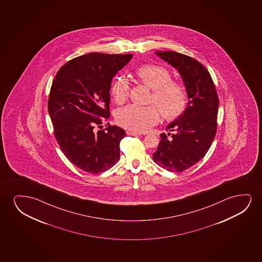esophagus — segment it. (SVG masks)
<instances>
[{
    "label": "esophagus",
    "instance_id": "esophagus-1",
    "mask_svg": "<svg viewBox=\"0 0 262 262\" xmlns=\"http://www.w3.org/2000/svg\"><path fill=\"white\" fill-rule=\"evenodd\" d=\"M126 134L130 135V136H140V135H141L140 133H136V132H133V130H127Z\"/></svg>",
    "mask_w": 262,
    "mask_h": 262
}]
</instances>
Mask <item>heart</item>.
I'll return each mask as SVG.
<instances>
[{
  "label": "heart",
  "mask_w": 262,
  "mask_h": 262,
  "mask_svg": "<svg viewBox=\"0 0 262 262\" xmlns=\"http://www.w3.org/2000/svg\"><path fill=\"white\" fill-rule=\"evenodd\" d=\"M138 79L153 90L151 102L155 104L139 106L129 104L120 109L115 118L120 125L134 132H144L158 123L160 111L164 118L176 120L185 111L188 94L183 84L171 80V73L159 65L147 64L137 70ZM129 86L123 76H119L112 84L111 92L115 102L122 104L129 97Z\"/></svg>",
  "instance_id": "obj_1"
}]
</instances>
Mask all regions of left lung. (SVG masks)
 Returning <instances> with one entry per match:
<instances>
[{
	"instance_id": "8db88e82",
	"label": "left lung",
	"mask_w": 262,
	"mask_h": 262,
	"mask_svg": "<svg viewBox=\"0 0 262 262\" xmlns=\"http://www.w3.org/2000/svg\"><path fill=\"white\" fill-rule=\"evenodd\" d=\"M156 54L177 70L186 89L189 102L183 115L162 133L156 164L171 172H183L205 157L216 133L219 99L211 76L201 62L172 51Z\"/></svg>"
}]
</instances>
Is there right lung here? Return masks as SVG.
<instances>
[{
    "mask_svg": "<svg viewBox=\"0 0 262 262\" xmlns=\"http://www.w3.org/2000/svg\"><path fill=\"white\" fill-rule=\"evenodd\" d=\"M133 54L90 53L66 62L51 86L48 112L61 150L90 173L104 172L119 161L124 129L109 125L112 79Z\"/></svg>",
    "mask_w": 262,
    "mask_h": 262,
    "instance_id": "obj_1",
    "label": "right lung"
}]
</instances>
